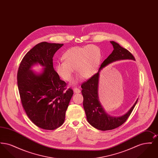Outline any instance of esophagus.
<instances>
[{"label":"esophagus","instance_id":"34e87169","mask_svg":"<svg viewBox=\"0 0 158 158\" xmlns=\"http://www.w3.org/2000/svg\"><path fill=\"white\" fill-rule=\"evenodd\" d=\"M73 91H74L75 93H76V94H78V93L81 92V90L78 88H73Z\"/></svg>","mask_w":158,"mask_h":158}]
</instances>
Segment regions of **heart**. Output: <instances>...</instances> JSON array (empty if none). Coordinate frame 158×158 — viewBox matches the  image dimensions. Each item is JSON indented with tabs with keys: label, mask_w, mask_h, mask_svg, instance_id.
<instances>
[{
	"label": "heart",
	"mask_w": 158,
	"mask_h": 158,
	"mask_svg": "<svg viewBox=\"0 0 158 158\" xmlns=\"http://www.w3.org/2000/svg\"><path fill=\"white\" fill-rule=\"evenodd\" d=\"M62 59L64 61L58 62L55 70L61 78L69 82L72 79L74 69L79 77L89 79L95 75L101 64L102 54L97 45L73 47L63 53Z\"/></svg>",
	"instance_id": "heart-1"
}]
</instances>
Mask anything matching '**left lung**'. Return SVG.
Here are the masks:
<instances>
[{"label": "left lung", "mask_w": 158, "mask_h": 158, "mask_svg": "<svg viewBox=\"0 0 158 158\" xmlns=\"http://www.w3.org/2000/svg\"><path fill=\"white\" fill-rule=\"evenodd\" d=\"M114 48L113 52L105 59L99 69L98 73L81 85L83 97V105L88 122L94 127L102 131L110 130L122 125L130 116L136 105L138 99L127 113L118 117L111 116L105 112L98 97L99 72L110 63L121 60H135L132 54L118 43L110 41Z\"/></svg>", "instance_id": "8db88e82"}]
</instances>
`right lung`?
<instances>
[{"mask_svg": "<svg viewBox=\"0 0 158 158\" xmlns=\"http://www.w3.org/2000/svg\"><path fill=\"white\" fill-rule=\"evenodd\" d=\"M63 44L41 42L25 54L17 74L18 87L23 108L37 126L53 130L61 126L73 96L71 89L61 81L53 68V57ZM39 64L44 69L34 72Z\"/></svg>", "mask_w": 158, "mask_h": 158, "instance_id": "right-lung-1", "label": "right lung"}]
</instances>
